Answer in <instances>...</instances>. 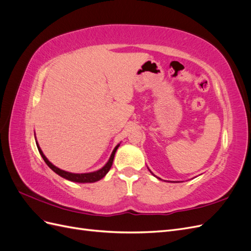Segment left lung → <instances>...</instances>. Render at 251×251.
Returning <instances> with one entry per match:
<instances>
[{"instance_id":"8db88e82","label":"left lung","mask_w":251,"mask_h":251,"mask_svg":"<svg viewBox=\"0 0 251 251\" xmlns=\"http://www.w3.org/2000/svg\"><path fill=\"white\" fill-rule=\"evenodd\" d=\"M153 175H154V174H153ZM157 178H158V177H157ZM158 179H160V178H158Z\"/></svg>"}]
</instances>
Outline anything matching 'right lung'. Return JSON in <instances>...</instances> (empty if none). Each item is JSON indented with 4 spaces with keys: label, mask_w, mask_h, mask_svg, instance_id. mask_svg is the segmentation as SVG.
<instances>
[{
    "label": "right lung",
    "mask_w": 251,
    "mask_h": 251,
    "mask_svg": "<svg viewBox=\"0 0 251 251\" xmlns=\"http://www.w3.org/2000/svg\"><path fill=\"white\" fill-rule=\"evenodd\" d=\"M36 146H37V149H39V151H40L41 156H42L43 159H44V161L46 162V164L49 166V168H50L53 172L56 173L57 175H59L60 177H63V178H65V179H67V180L73 181V182H79V183H91V182H96V181H98V180L102 179V178L105 176V175L108 174V172L110 171L111 166H112V163H113V160H114V156H115V153H116V151H117V149H118V147H119V144H117V146L115 147V149L113 150L112 154H111V157H110V159H109V161H108L107 163H105V165L103 166V168H101L100 170H98V171H96V172L86 173V174H73V173L66 172V171H63V170H60V169L56 168V166L53 165V164L48 160V159L46 158V156L44 155V153L42 151L41 148L39 147V143H36Z\"/></svg>",
    "instance_id": "right-lung-1"
}]
</instances>
